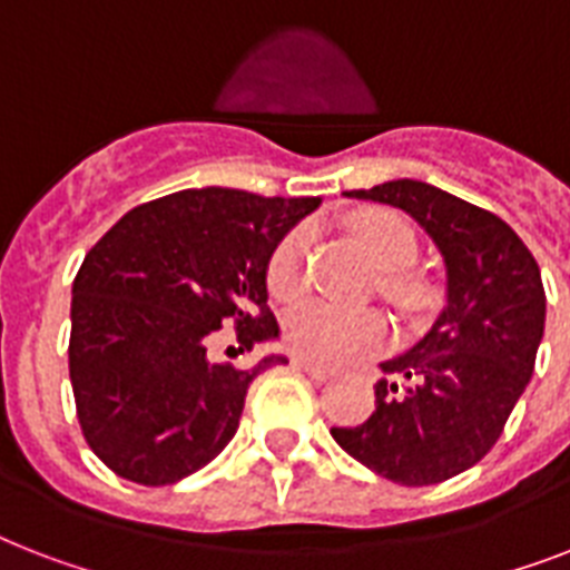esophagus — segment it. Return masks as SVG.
<instances>
[{
  "label": "esophagus",
  "instance_id": "1",
  "mask_svg": "<svg viewBox=\"0 0 570 570\" xmlns=\"http://www.w3.org/2000/svg\"><path fill=\"white\" fill-rule=\"evenodd\" d=\"M293 366H298V370L311 375L313 381H328L331 379V373H328V370H325V366L311 364V361H304V357H293Z\"/></svg>",
  "mask_w": 570,
  "mask_h": 570
}]
</instances>
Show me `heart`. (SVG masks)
Instances as JSON below:
<instances>
[{"label":"heart","mask_w":570,"mask_h":570,"mask_svg":"<svg viewBox=\"0 0 570 570\" xmlns=\"http://www.w3.org/2000/svg\"><path fill=\"white\" fill-rule=\"evenodd\" d=\"M348 230L355 236L370 263L381 272H402L416 259V236L405 218L387 209H370L357 213L348 222ZM311 233H286L277 242L266 266V286L275 298H293L302 289L304 281V254H307ZM390 295L402 302H414L416 286L390 284ZM387 322L379 313L370 311H343L328 302H302L286 313L284 340L295 355L322 366H346L361 357H370L387 346Z\"/></svg>","instance_id":"1"}]
</instances>
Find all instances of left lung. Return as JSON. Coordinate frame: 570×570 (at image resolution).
Returning <instances> with one entry per match:
<instances>
[{
	"instance_id": "left-lung-1",
	"label": "left lung",
	"mask_w": 570,
	"mask_h": 570,
	"mask_svg": "<svg viewBox=\"0 0 570 570\" xmlns=\"http://www.w3.org/2000/svg\"><path fill=\"white\" fill-rule=\"evenodd\" d=\"M405 209L446 266V307L405 355L381 370L375 411L334 441L396 485L423 488L482 461L530 384L544 337L541 272L521 236L494 213L420 180L346 191Z\"/></svg>"
}]
</instances>
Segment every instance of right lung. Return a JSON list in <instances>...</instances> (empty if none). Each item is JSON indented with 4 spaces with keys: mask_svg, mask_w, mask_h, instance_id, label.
<instances>
[{
    "mask_svg": "<svg viewBox=\"0 0 570 570\" xmlns=\"http://www.w3.org/2000/svg\"><path fill=\"white\" fill-rule=\"evenodd\" d=\"M320 197L183 189L129 209L88 254L70 304V384L94 455L138 485H174L239 429L248 370L213 361L218 328L239 352L277 337L272 250ZM233 348V346H230Z\"/></svg>",
    "mask_w": 570,
    "mask_h": 570,
    "instance_id": "1",
    "label": "right lung"
}]
</instances>
